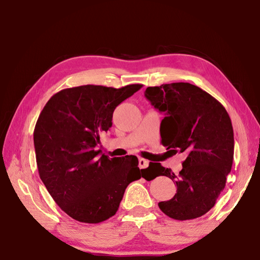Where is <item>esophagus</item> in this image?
Returning a JSON list of instances; mask_svg holds the SVG:
<instances>
[{
    "mask_svg": "<svg viewBox=\"0 0 260 260\" xmlns=\"http://www.w3.org/2000/svg\"><path fill=\"white\" fill-rule=\"evenodd\" d=\"M139 164H140V167L142 168V169H146V168L149 167L150 162L146 159H143V157H139Z\"/></svg>",
    "mask_w": 260,
    "mask_h": 260,
    "instance_id": "1",
    "label": "esophagus"
}]
</instances>
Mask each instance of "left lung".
I'll list each match as a JSON object with an SVG mask.
<instances>
[{
	"instance_id": "left-lung-1",
	"label": "left lung",
	"mask_w": 260,
	"mask_h": 260,
	"mask_svg": "<svg viewBox=\"0 0 260 260\" xmlns=\"http://www.w3.org/2000/svg\"><path fill=\"white\" fill-rule=\"evenodd\" d=\"M144 95L165 114L161 143L175 153L187 154L179 176L150 162L149 168L156 167V176L169 177L177 185L175 196L159 203L160 210L179 221L204 215L215 205L232 168L235 139L230 116L215 98L190 83L149 86Z\"/></svg>"
}]
</instances>
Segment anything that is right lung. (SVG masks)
Listing matches in <instances>:
<instances>
[{
  "mask_svg": "<svg viewBox=\"0 0 260 260\" xmlns=\"http://www.w3.org/2000/svg\"><path fill=\"white\" fill-rule=\"evenodd\" d=\"M142 84L120 89L81 85L50 98L34 131L40 179L74 220L100 223L116 214L126 187L143 177L135 155L101 154L100 135L113 123L116 107Z\"/></svg>",
  "mask_w": 260,
  "mask_h": 260,
  "instance_id": "obj_1",
  "label": "right lung"
}]
</instances>
